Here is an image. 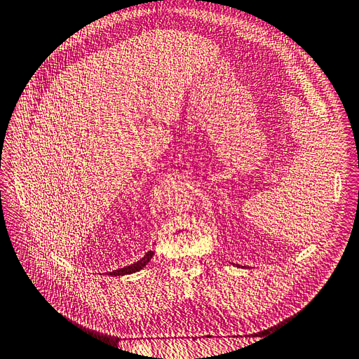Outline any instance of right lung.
Returning <instances> with one entry per match:
<instances>
[{
  "label": "right lung",
  "instance_id": "add662e5",
  "mask_svg": "<svg viewBox=\"0 0 359 359\" xmlns=\"http://www.w3.org/2000/svg\"><path fill=\"white\" fill-rule=\"evenodd\" d=\"M154 256V252L153 250H149V252L140 259V260H137V262H135V264H132V265H128V266H124V268H119V269H115V271H112V273H109V276H127V274H133V273H137V271H140L142 269L149 260H151V257Z\"/></svg>",
  "mask_w": 359,
  "mask_h": 359
}]
</instances>
